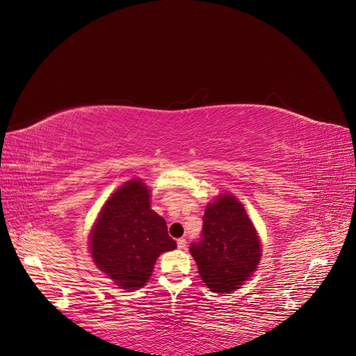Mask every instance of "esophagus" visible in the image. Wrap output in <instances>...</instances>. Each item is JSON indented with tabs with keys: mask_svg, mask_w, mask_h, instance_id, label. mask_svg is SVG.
Masks as SVG:
<instances>
[{
	"mask_svg": "<svg viewBox=\"0 0 356 356\" xmlns=\"http://www.w3.org/2000/svg\"><path fill=\"white\" fill-rule=\"evenodd\" d=\"M186 239L184 238H181V239H178L177 241V245H178V250H184V248H186Z\"/></svg>",
	"mask_w": 356,
	"mask_h": 356,
	"instance_id": "1",
	"label": "esophagus"
}]
</instances>
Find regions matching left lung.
<instances>
[{"mask_svg":"<svg viewBox=\"0 0 356 356\" xmlns=\"http://www.w3.org/2000/svg\"><path fill=\"white\" fill-rule=\"evenodd\" d=\"M202 281L213 293L241 288L260 263L261 243L243 204L230 193L208 203L202 238L190 245Z\"/></svg>","mask_w":356,"mask_h":356,"instance_id":"1","label":"left lung"}]
</instances>
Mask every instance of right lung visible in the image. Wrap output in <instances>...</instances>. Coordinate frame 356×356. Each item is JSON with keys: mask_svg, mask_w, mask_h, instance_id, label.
<instances>
[{"mask_svg": "<svg viewBox=\"0 0 356 356\" xmlns=\"http://www.w3.org/2000/svg\"><path fill=\"white\" fill-rule=\"evenodd\" d=\"M93 263L117 286H144L161 252L177 242L166 221L149 207V190L141 179L127 181L102 207L89 238Z\"/></svg>", "mask_w": 356, "mask_h": 356, "instance_id": "1", "label": "right lung"}]
</instances>
